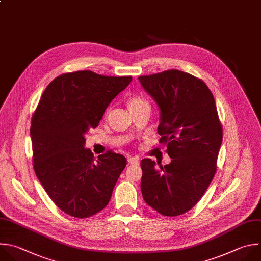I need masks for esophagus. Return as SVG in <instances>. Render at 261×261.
<instances>
[{"mask_svg":"<svg viewBox=\"0 0 261 261\" xmlns=\"http://www.w3.org/2000/svg\"><path fill=\"white\" fill-rule=\"evenodd\" d=\"M128 164L133 165V166H139L140 161H139L138 158H129L128 159Z\"/></svg>","mask_w":261,"mask_h":261,"instance_id":"34e87169","label":"esophagus"}]
</instances>
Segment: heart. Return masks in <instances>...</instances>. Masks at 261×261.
Segmentation results:
<instances>
[{
    "mask_svg": "<svg viewBox=\"0 0 261 261\" xmlns=\"http://www.w3.org/2000/svg\"><path fill=\"white\" fill-rule=\"evenodd\" d=\"M144 105H149L148 101L142 97V96H139V95H134L132 96L129 99H128V107L129 109H134V108H138V107H141V106H144Z\"/></svg>",
    "mask_w": 261,
    "mask_h": 261,
    "instance_id": "b5f03b06",
    "label": "heart"
}]
</instances>
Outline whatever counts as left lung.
<instances>
[{
	"label": "left lung",
	"instance_id": "left-lung-1",
	"mask_svg": "<svg viewBox=\"0 0 261 261\" xmlns=\"http://www.w3.org/2000/svg\"><path fill=\"white\" fill-rule=\"evenodd\" d=\"M139 81L161 109L160 143L172 159L156 168L141 161V190L152 209L168 217L189 211L209 187L217 170L222 126L206 84L188 73L168 70Z\"/></svg>",
	"mask_w": 261,
	"mask_h": 261
}]
</instances>
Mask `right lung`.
Returning a JSON list of instances; mask_svg holds the SVG:
<instances>
[{
    "label": "right lung",
    "instance_id": "obj_1",
    "mask_svg": "<svg viewBox=\"0 0 261 261\" xmlns=\"http://www.w3.org/2000/svg\"><path fill=\"white\" fill-rule=\"evenodd\" d=\"M132 81L91 71L63 74L44 90L32 117L31 139L36 176L62 211L88 218L105 207L126 166L108 150L94 159L84 135L95 128L111 100Z\"/></svg>",
    "mask_w": 261,
    "mask_h": 261
}]
</instances>
